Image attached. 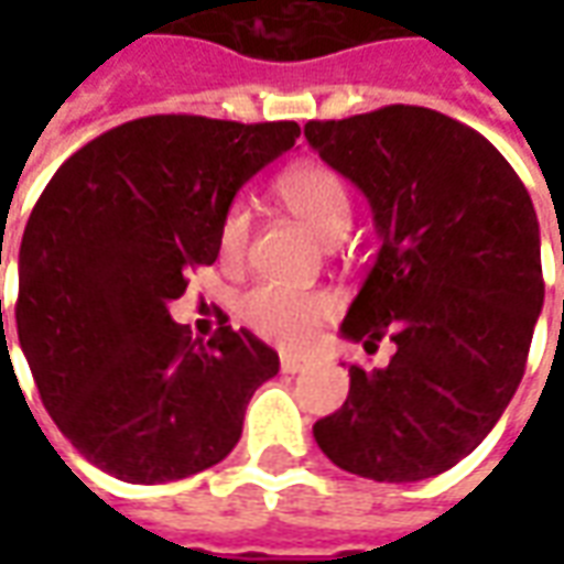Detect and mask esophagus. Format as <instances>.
Segmentation results:
<instances>
[{
	"label": "esophagus",
	"mask_w": 564,
	"mask_h": 564,
	"mask_svg": "<svg viewBox=\"0 0 564 564\" xmlns=\"http://www.w3.org/2000/svg\"><path fill=\"white\" fill-rule=\"evenodd\" d=\"M305 368H307V359H302V356L281 354V371H283V375H299V371H305Z\"/></svg>",
	"instance_id": "1"
}]
</instances>
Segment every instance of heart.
<instances>
[{
    "instance_id": "obj_1",
    "label": "heart",
    "mask_w": 564,
    "mask_h": 564,
    "mask_svg": "<svg viewBox=\"0 0 564 564\" xmlns=\"http://www.w3.org/2000/svg\"><path fill=\"white\" fill-rule=\"evenodd\" d=\"M274 189L283 205L305 226H311L323 241H338L347 232L350 217H354L350 189L341 174L329 165L299 162L274 181ZM250 226H253V217L245 202H232L223 210L220 226H217V247L229 265L247 257ZM238 314L262 338L283 344V347H302L317 332V326L338 314V299L329 290H299L286 283L265 281L250 286L241 295Z\"/></svg>"
}]
</instances>
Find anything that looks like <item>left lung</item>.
I'll use <instances>...</instances> for the list:
<instances>
[{"mask_svg": "<svg viewBox=\"0 0 564 564\" xmlns=\"http://www.w3.org/2000/svg\"><path fill=\"white\" fill-rule=\"evenodd\" d=\"M305 139L375 210L380 250L341 335L390 366H350L347 402L314 437L338 468L378 484L447 471L520 387L544 305L529 189L489 141L420 105L307 120Z\"/></svg>", "mask_w": 564, "mask_h": 564, "instance_id": "1", "label": "left lung"}]
</instances>
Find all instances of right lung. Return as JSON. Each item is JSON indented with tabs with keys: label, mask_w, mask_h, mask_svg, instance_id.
I'll return each mask as SVG.
<instances>
[{
	"label": "right lung",
	"mask_w": 564,
	"mask_h": 564,
	"mask_svg": "<svg viewBox=\"0 0 564 564\" xmlns=\"http://www.w3.org/2000/svg\"><path fill=\"white\" fill-rule=\"evenodd\" d=\"M299 135L293 120L141 117L72 153L35 202L20 347L59 432L117 480L165 484L226 459L247 402L278 375L253 332L220 323L193 341L169 302L217 259L235 193Z\"/></svg>",
	"instance_id": "obj_1"
}]
</instances>
